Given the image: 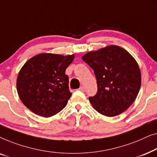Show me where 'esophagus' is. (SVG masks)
Listing matches in <instances>:
<instances>
[{
  "label": "esophagus",
  "mask_w": 157,
  "mask_h": 157,
  "mask_svg": "<svg viewBox=\"0 0 157 157\" xmlns=\"http://www.w3.org/2000/svg\"><path fill=\"white\" fill-rule=\"evenodd\" d=\"M78 90H79V91H82V92H84L85 91V87L83 86H81L80 88H79Z\"/></svg>",
  "instance_id": "esophagus-1"
}]
</instances>
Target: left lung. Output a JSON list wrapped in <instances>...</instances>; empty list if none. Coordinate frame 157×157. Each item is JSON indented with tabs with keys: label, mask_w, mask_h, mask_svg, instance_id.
<instances>
[{
	"label": "left lung",
	"mask_w": 157,
	"mask_h": 157,
	"mask_svg": "<svg viewBox=\"0 0 157 157\" xmlns=\"http://www.w3.org/2000/svg\"><path fill=\"white\" fill-rule=\"evenodd\" d=\"M82 59L93 68L97 81V94L89 98L94 109L109 117L125 111L141 87L140 68L134 58L121 47L111 45L89 51Z\"/></svg>",
	"instance_id": "obj_1"
}]
</instances>
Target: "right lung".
Returning <instances> with one entry per match:
<instances>
[{
    "instance_id": "right-lung-1",
    "label": "right lung",
    "mask_w": 157,
    "mask_h": 157,
    "mask_svg": "<svg viewBox=\"0 0 157 157\" xmlns=\"http://www.w3.org/2000/svg\"><path fill=\"white\" fill-rule=\"evenodd\" d=\"M74 54L42 53L34 56L21 68L17 91L23 104L36 115L50 117L60 112L71 96L66 69Z\"/></svg>"
}]
</instances>
